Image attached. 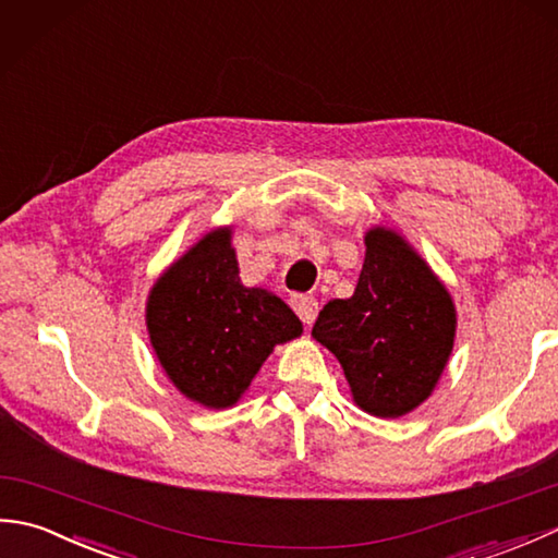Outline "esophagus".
I'll return each mask as SVG.
<instances>
[{"label":"esophagus","mask_w":558,"mask_h":558,"mask_svg":"<svg viewBox=\"0 0 558 558\" xmlns=\"http://www.w3.org/2000/svg\"><path fill=\"white\" fill-rule=\"evenodd\" d=\"M292 310L298 312V316L306 326H310L316 322V316H318V302H316V298H312V294H294Z\"/></svg>","instance_id":"34e87169"}]
</instances>
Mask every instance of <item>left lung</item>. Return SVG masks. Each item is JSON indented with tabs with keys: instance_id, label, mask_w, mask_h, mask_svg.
Instances as JSON below:
<instances>
[{
	"instance_id": "1",
	"label": "left lung",
	"mask_w": 558,
	"mask_h": 558,
	"mask_svg": "<svg viewBox=\"0 0 558 558\" xmlns=\"http://www.w3.org/2000/svg\"><path fill=\"white\" fill-rule=\"evenodd\" d=\"M364 244L354 294L328 302L312 336L338 357L354 402L393 420L434 390L453 350L456 310L400 234L376 228Z\"/></svg>"
}]
</instances>
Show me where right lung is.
<instances>
[{
	"label": "right lung",
	"instance_id": "add662e5",
	"mask_svg": "<svg viewBox=\"0 0 558 558\" xmlns=\"http://www.w3.org/2000/svg\"><path fill=\"white\" fill-rule=\"evenodd\" d=\"M148 333L170 381L201 405H234L278 342L302 333L276 294L244 288L230 230H213L148 298Z\"/></svg>",
	"mask_w": 558,
	"mask_h": 558
}]
</instances>
